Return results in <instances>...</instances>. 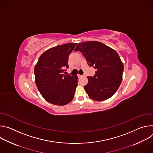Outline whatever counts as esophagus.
<instances>
[{
  "label": "esophagus",
  "mask_w": 153,
  "mask_h": 153,
  "mask_svg": "<svg viewBox=\"0 0 153 153\" xmlns=\"http://www.w3.org/2000/svg\"><path fill=\"white\" fill-rule=\"evenodd\" d=\"M78 77H79V78H80V77H83V76H82V75H80V74H78Z\"/></svg>",
  "instance_id": "esophagus-1"
}]
</instances>
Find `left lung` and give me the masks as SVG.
<instances>
[{"mask_svg": "<svg viewBox=\"0 0 153 153\" xmlns=\"http://www.w3.org/2000/svg\"><path fill=\"white\" fill-rule=\"evenodd\" d=\"M80 51L88 65L96 70L93 77H87L88 82L84 89L90 98L102 101L112 97L122 80L123 65L117 53L97 41L79 43L74 50Z\"/></svg>", "mask_w": 153, "mask_h": 153, "instance_id": "8db88e82", "label": "left lung"}]
</instances>
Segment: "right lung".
Masks as SVG:
<instances>
[{
	"instance_id": "1",
	"label": "right lung",
	"mask_w": 153,
	"mask_h": 153,
	"mask_svg": "<svg viewBox=\"0 0 153 153\" xmlns=\"http://www.w3.org/2000/svg\"><path fill=\"white\" fill-rule=\"evenodd\" d=\"M77 44L66 43L48 49L35 65L36 85L42 97L50 103L65 105L73 99L78 77L63 73L69 67L68 57Z\"/></svg>"
}]
</instances>
